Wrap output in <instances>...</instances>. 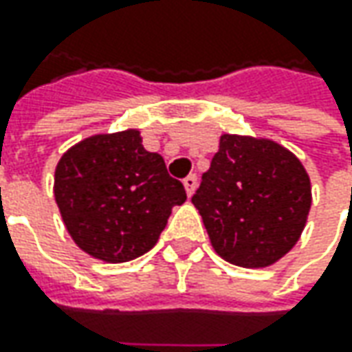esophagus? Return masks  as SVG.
Returning a JSON list of instances; mask_svg holds the SVG:
<instances>
[{"mask_svg": "<svg viewBox=\"0 0 352 352\" xmlns=\"http://www.w3.org/2000/svg\"><path fill=\"white\" fill-rule=\"evenodd\" d=\"M184 188H186V194H188V196H192V194L196 192V188H197L196 174H190V176H186V178H184Z\"/></svg>", "mask_w": 352, "mask_h": 352, "instance_id": "obj_1", "label": "esophagus"}]
</instances>
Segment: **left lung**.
Returning a JSON list of instances; mask_svg holds the SVG:
<instances>
[{
  "label": "left lung",
  "mask_w": 352,
  "mask_h": 352,
  "mask_svg": "<svg viewBox=\"0 0 352 352\" xmlns=\"http://www.w3.org/2000/svg\"><path fill=\"white\" fill-rule=\"evenodd\" d=\"M192 201L219 256L263 268L298 243L311 186L302 162L278 142L223 135Z\"/></svg>",
  "instance_id": "left-lung-1"
}]
</instances>
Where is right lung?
<instances>
[{"instance_id": "right-lung-1", "label": "right lung", "mask_w": 352, "mask_h": 352, "mask_svg": "<svg viewBox=\"0 0 352 352\" xmlns=\"http://www.w3.org/2000/svg\"><path fill=\"white\" fill-rule=\"evenodd\" d=\"M54 197L74 243L94 258L127 263L156 245L174 206L186 201L164 158L139 131L96 135L62 155Z\"/></svg>"}]
</instances>
